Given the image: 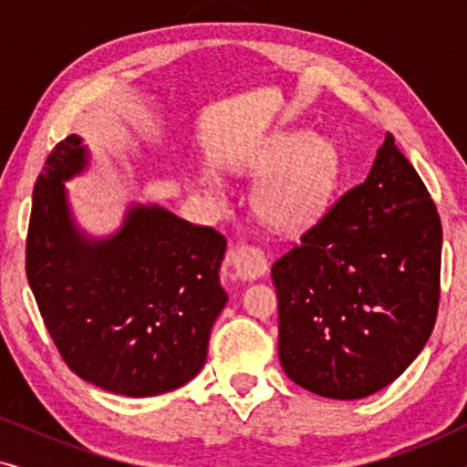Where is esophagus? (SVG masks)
<instances>
[{
	"instance_id": "1",
	"label": "esophagus",
	"mask_w": 467,
	"mask_h": 467,
	"mask_svg": "<svg viewBox=\"0 0 467 467\" xmlns=\"http://www.w3.org/2000/svg\"><path fill=\"white\" fill-rule=\"evenodd\" d=\"M229 265L234 267V274L240 280H257L265 276L270 265H267L265 254L257 246L248 244H238L229 251Z\"/></svg>"
}]
</instances>
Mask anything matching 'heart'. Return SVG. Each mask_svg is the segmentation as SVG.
<instances>
[{"mask_svg": "<svg viewBox=\"0 0 467 467\" xmlns=\"http://www.w3.org/2000/svg\"><path fill=\"white\" fill-rule=\"evenodd\" d=\"M261 176L253 191L259 219L283 232H297L315 223L334 195L340 176V150L327 138L308 131L272 136L246 163Z\"/></svg>", "mask_w": 467, "mask_h": 467, "instance_id": "obj_1", "label": "heart"}]
</instances>
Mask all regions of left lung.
Listing matches in <instances>:
<instances>
[{
    "instance_id": "1",
    "label": "left lung",
    "mask_w": 467,
    "mask_h": 467,
    "mask_svg": "<svg viewBox=\"0 0 467 467\" xmlns=\"http://www.w3.org/2000/svg\"><path fill=\"white\" fill-rule=\"evenodd\" d=\"M440 259L436 203L387 133L366 181L272 265L285 374L331 400L391 385L431 336Z\"/></svg>"
}]
</instances>
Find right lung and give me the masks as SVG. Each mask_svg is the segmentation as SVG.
Here are the masks:
<instances>
[{
  "label": "right lung",
  "mask_w": 467,
  "mask_h": 467,
  "mask_svg": "<svg viewBox=\"0 0 467 467\" xmlns=\"http://www.w3.org/2000/svg\"><path fill=\"white\" fill-rule=\"evenodd\" d=\"M87 165V146L72 133L37 176L29 286L76 376L127 398L171 391L206 361L210 331L227 304L219 278L227 240L144 203L127 210L119 232L91 238L74 221L63 184Z\"/></svg>",
  "instance_id": "obj_1"
}]
</instances>
